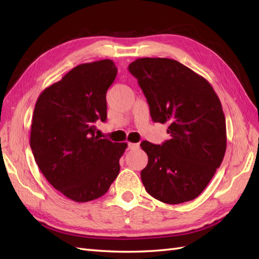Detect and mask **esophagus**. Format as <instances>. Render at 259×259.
Segmentation results:
<instances>
[{
    "label": "esophagus",
    "instance_id": "1",
    "mask_svg": "<svg viewBox=\"0 0 259 259\" xmlns=\"http://www.w3.org/2000/svg\"><path fill=\"white\" fill-rule=\"evenodd\" d=\"M138 148H139L138 144H133V142H129V144H128V149H130V150L138 149Z\"/></svg>",
    "mask_w": 259,
    "mask_h": 259
}]
</instances>
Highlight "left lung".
<instances>
[{
	"mask_svg": "<svg viewBox=\"0 0 259 259\" xmlns=\"http://www.w3.org/2000/svg\"><path fill=\"white\" fill-rule=\"evenodd\" d=\"M128 69L147 98L153 122L169 124V140L140 145L148 156V164L141 170L146 191L170 205L195 199L226 151L221 100L205 78L176 60L141 58Z\"/></svg>",
	"mask_w": 259,
	"mask_h": 259,
	"instance_id": "1",
	"label": "left lung"
}]
</instances>
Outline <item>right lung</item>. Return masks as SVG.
<instances>
[{
  "instance_id": "add662e5",
  "label": "right lung",
  "mask_w": 259,
  "mask_h": 259,
  "mask_svg": "<svg viewBox=\"0 0 259 259\" xmlns=\"http://www.w3.org/2000/svg\"><path fill=\"white\" fill-rule=\"evenodd\" d=\"M112 60L76 65L38 96L30 146L37 167L69 199L103 196L120 171L125 142L99 139L95 122L107 120L106 95L117 75Z\"/></svg>"
}]
</instances>
